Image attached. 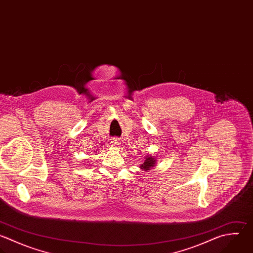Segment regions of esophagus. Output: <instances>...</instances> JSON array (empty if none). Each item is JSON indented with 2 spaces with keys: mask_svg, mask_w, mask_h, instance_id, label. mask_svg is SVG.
<instances>
[{
  "mask_svg": "<svg viewBox=\"0 0 253 253\" xmlns=\"http://www.w3.org/2000/svg\"><path fill=\"white\" fill-rule=\"evenodd\" d=\"M111 144H112L113 147H120V145H121L120 139H118V138H113V139L111 140Z\"/></svg>",
  "mask_w": 253,
  "mask_h": 253,
  "instance_id": "1",
  "label": "esophagus"
}]
</instances>
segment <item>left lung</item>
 I'll return each mask as SVG.
<instances>
[{"mask_svg":"<svg viewBox=\"0 0 253 253\" xmlns=\"http://www.w3.org/2000/svg\"><path fill=\"white\" fill-rule=\"evenodd\" d=\"M155 165H156V158L152 155H146L143 164L140 165V169L144 171H148L153 167H155Z\"/></svg>","mask_w":253,"mask_h":253,"instance_id":"8db88e82","label":"left lung"}]
</instances>
